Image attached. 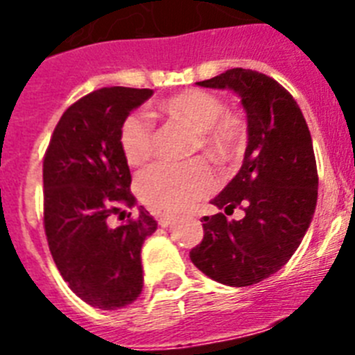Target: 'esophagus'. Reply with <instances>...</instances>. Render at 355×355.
Here are the masks:
<instances>
[{"label": "esophagus", "mask_w": 355, "mask_h": 355, "mask_svg": "<svg viewBox=\"0 0 355 355\" xmlns=\"http://www.w3.org/2000/svg\"><path fill=\"white\" fill-rule=\"evenodd\" d=\"M156 218H158V224L162 225V227H167V225H171V222L174 220V215H168V213H159Z\"/></svg>", "instance_id": "1"}]
</instances>
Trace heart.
<instances>
[{
    "label": "heart",
    "mask_w": 355,
    "mask_h": 355,
    "mask_svg": "<svg viewBox=\"0 0 355 355\" xmlns=\"http://www.w3.org/2000/svg\"><path fill=\"white\" fill-rule=\"evenodd\" d=\"M163 115L184 122L197 131L196 149L215 163H225L240 153L245 140V122L240 115L225 112V103L213 92L188 89L159 101ZM155 126L142 114H131L121 126L122 155L139 167L155 153ZM215 175L205 162L158 163L137 178V193L147 206L163 211H180L208 196Z\"/></svg>",
    "instance_id": "heart-1"
}]
</instances>
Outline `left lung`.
<instances>
[{"mask_svg":"<svg viewBox=\"0 0 355 355\" xmlns=\"http://www.w3.org/2000/svg\"><path fill=\"white\" fill-rule=\"evenodd\" d=\"M197 85L240 97L249 142L238 174L211 200L225 213L202 216L205 238L190 259L216 283L250 286L286 265L313 220L318 174L311 133L291 94L261 72L229 69ZM238 205L246 216L227 221Z\"/></svg>","mask_w":355,"mask_h":355,"instance_id":"1","label":"left lung"}]
</instances>
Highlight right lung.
Listing matches in <instances>:
<instances>
[{
	"label": "right lung",
	"mask_w": 355,
	"mask_h": 355,
	"mask_svg": "<svg viewBox=\"0 0 355 355\" xmlns=\"http://www.w3.org/2000/svg\"><path fill=\"white\" fill-rule=\"evenodd\" d=\"M150 89L105 87L69 106L44 156V229L56 268L74 293L99 309H119L144 288V240L158 224L144 206L121 225L110 216L133 206L131 172L119 135ZM131 215V213H130Z\"/></svg>",
	"instance_id": "obj_1"
}]
</instances>
